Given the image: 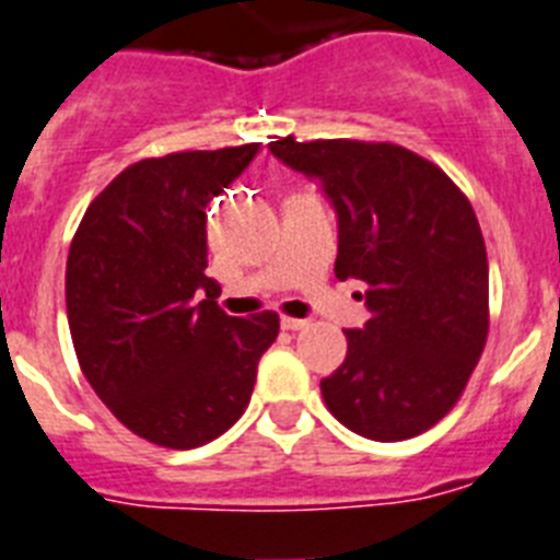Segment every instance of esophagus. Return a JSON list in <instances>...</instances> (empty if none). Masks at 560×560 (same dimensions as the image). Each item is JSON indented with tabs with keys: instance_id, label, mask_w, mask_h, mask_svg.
Returning <instances> with one entry per match:
<instances>
[{
	"instance_id": "esophagus-1",
	"label": "esophagus",
	"mask_w": 560,
	"mask_h": 560,
	"mask_svg": "<svg viewBox=\"0 0 560 560\" xmlns=\"http://www.w3.org/2000/svg\"><path fill=\"white\" fill-rule=\"evenodd\" d=\"M312 323V319H300V317H283L280 319V326L285 328V331H300V328H305Z\"/></svg>"
}]
</instances>
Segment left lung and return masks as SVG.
Listing matches in <instances>:
<instances>
[{
    "instance_id": "left-lung-1",
    "label": "left lung",
    "mask_w": 560,
    "mask_h": 560,
    "mask_svg": "<svg viewBox=\"0 0 560 560\" xmlns=\"http://www.w3.org/2000/svg\"><path fill=\"white\" fill-rule=\"evenodd\" d=\"M337 209L334 275L368 283L371 312L346 362L319 382L328 410L374 442L419 436L458 402L490 328L487 248L470 200L396 143L271 141Z\"/></svg>"
}]
</instances>
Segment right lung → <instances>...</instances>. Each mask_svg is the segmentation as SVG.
<instances>
[{
    "label": "right lung",
    "mask_w": 560,
    "mask_h": 560,
    "mask_svg": "<svg viewBox=\"0 0 560 560\" xmlns=\"http://www.w3.org/2000/svg\"><path fill=\"white\" fill-rule=\"evenodd\" d=\"M260 143L143 158L107 184L67 255L79 365L136 436L189 451L243 417L280 317H229L207 269V203Z\"/></svg>",
    "instance_id": "1"
}]
</instances>
